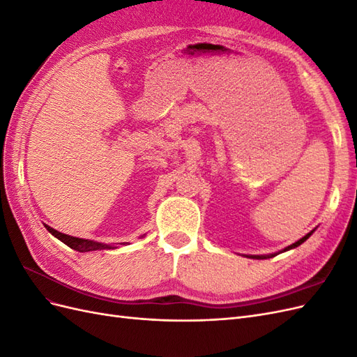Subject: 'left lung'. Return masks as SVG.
<instances>
[{"instance_id":"1","label":"left lung","mask_w":357,"mask_h":357,"mask_svg":"<svg viewBox=\"0 0 357 357\" xmlns=\"http://www.w3.org/2000/svg\"><path fill=\"white\" fill-rule=\"evenodd\" d=\"M312 232H314V229H312L311 232H308L305 236H302V238L301 240H298L296 243H294V244H291V245H289V247H286L284 248V250L283 252H287V250H290V248H295V247H298V245H301L302 243H304V241H307L308 238H310V236H311V234ZM274 256H277V253H274V255H266V256H248V257H252V259H268V257H274Z\"/></svg>"}]
</instances>
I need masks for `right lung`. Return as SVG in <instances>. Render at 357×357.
I'll return each mask as SVG.
<instances>
[{
  "label": "right lung",
  "mask_w": 357,
  "mask_h": 357,
  "mask_svg": "<svg viewBox=\"0 0 357 357\" xmlns=\"http://www.w3.org/2000/svg\"><path fill=\"white\" fill-rule=\"evenodd\" d=\"M45 226H46V229H47L53 236H56V238H58L59 241H62L63 244H67L68 247H71L73 250H75V252L84 253V252H92V250H107V248H116L114 245H110V244H102V243L89 241V240H83V238H75V236H71V235H67V234L58 232L56 229L50 228L49 225H45Z\"/></svg>",
  "instance_id": "1"
}]
</instances>
